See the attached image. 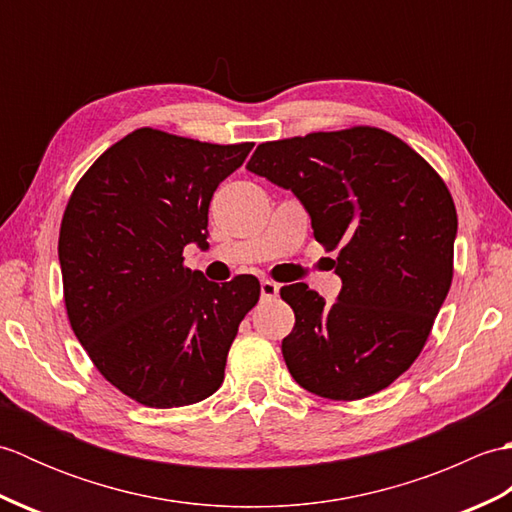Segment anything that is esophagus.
Wrapping results in <instances>:
<instances>
[{
  "label": "esophagus",
  "instance_id": "1",
  "mask_svg": "<svg viewBox=\"0 0 512 512\" xmlns=\"http://www.w3.org/2000/svg\"><path fill=\"white\" fill-rule=\"evenodd\" d=\"M259 288H262V297L264 299H273L279 295V284H275V281L270 279H262V284H259Z\"/></svg>",
  "mask_w": 512,
  "mask_h": 512
}]
</instances>
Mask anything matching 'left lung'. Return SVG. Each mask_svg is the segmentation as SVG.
Wrapping results in <instances>:
<instances>
[{
  "instance_id": "obj_1",
  "label": "left lung",
  "mask_w": 512,
  "mask_h": 512,
  "mask_svg": "<svg viewBox=\"0 0 512 512\" xmlns=\"http://www.w3.org/2000/svg\"><path fill=\"white\" fill-rule=\"evenodd\" d=\"M246 169L297 195L314 239L339 248L341 292L281 288L295 328L281 341L297 383L358 400L407 372L453 279L458 215L447 184L400 138L376 127L262 143Z\"/></svg>"
}]
</instances>
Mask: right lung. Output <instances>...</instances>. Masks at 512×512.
<instances>
[{
  "instance_id": "right-lung-1",
  "label": "right lung",
  "mask_w": 512,
  "mask_h": 512,
  "mask_svg": "<svg viewBox=\"0 0 512 512\" xmlns=\"http://www.w3.org/2000/svg\"><path fill=\"white\" fill-rule=\"evenodd\" d=\"M250 149L136 129L94 162L65 206L70 325L96 369L140 405L184 407L220 389L239 323L259 299L253 275L215 284L182 266L184 246L209 248L213 193Z\"/></svg>"
}]
</instances>
